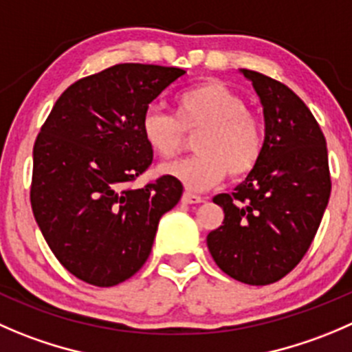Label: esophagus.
Returning <instances> with one entry per match:
<instances>
[{
  "mask_svg": "<svg viewBox=\"0 0 352 352\" xmlns=\"http://www.w3.org/2000/svg\"><path fill=\"white\" fill-rule=\"evenodd\" d=\"M203 197L201 196H196V194L189 192V190H186V192L182 194V203L184 204H197V203H203Z\"/></svg>",
  "mask_w": 352,
  "mask_h": 352,
  "instance_id": "34e87169",
  "label": "esophagus"
}]
</instances>
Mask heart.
<instances>
[{
    "instance_id": "1",
    "label": "heart",
    "mask_w": 352,
    "mask_h": 352,
    "mask_svg": "<svg viewBox=\"0 0 352 352\" xmlns=\"http://www.w3.org/2000/svg\"><path fill=\"white\" fill-rule=\"evenodd\" d=\"M141 132L148 148L162 158H173L186 144V134H197V155L160 166V172L194 190L221 182L227 173L232 179L249 175L265 148L259 118L220 80L182 91L175 100V117L156 107L148 108Z\"/></svg>"
}]
</instances>
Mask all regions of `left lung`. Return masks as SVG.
<instances>
[{"label": "left lung", "instance_id": "1", "mask_svg": "<svg viewBox=\"0 0 352 352\" xmlns=\"http://www.w3.org/2000/svg\"><path fill=\"white\" fill-rule=\"evenodd\" d=\"M265 113V148L232 194H218L223 223L206 237L228 277L268 285L298 267L329 204L327 141L309 108L285 84L242 68Z\"/></svg>", "mask_w": 352, "mask_h": 352}]
</instances>
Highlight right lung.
<instances>
[{"label": "right lung", "instance_id": "right-lung-1", "mask_svg": "<svg viewBox=\"0 0 352 352\" xmlns=\"http://www.w3.org/2000/svg\"><path fill=\"white\" fill-rule=\"evenodd\" d=\"M186 70L120 63L78 78L47 115L34 144L30 204L58 261L80 280L111 287L138 274L158 221L182 196L170 175L132 189L153 151L141 120Z\"/></svg>", "mask_w": 352, "mask_h": 352}]
</instances>
